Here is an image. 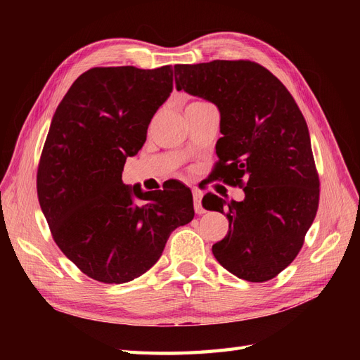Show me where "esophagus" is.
<instances>
[{
	"label": "esophagus",
	"instance_id": "obj_1",
	"mask_svg": "<svg viewBox=\"0 0 360 360\" xmlns=\"http://www.w3.org/2000/svg\"><path fill=\"white\" fill-rule=\"evenodd\" d=\"M192 193H193V207H195V213L197 214H202L204 213V209L201 205V200H202V193L201 191L198 189H192Z\"/></svg>",
	"mask_w": 360,
	"mask_h": 360
}]
</instances>
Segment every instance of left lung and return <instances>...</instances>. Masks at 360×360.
<instances>
[{"label":"left lung","instance_id":"obj_1","mask_svg":"<svg viewBox=\"0 0 360 360\" xmlns=\"http://www.w3.org/2000/svg\"><path fill=\"white\" fill-rule=\"evenodd\" d=\"M174 76L177 90L217 106L214 179L245 191L243 201L202 198L207 210L226 213L230 222L213 255L240 279H274L297 257L320 201L303 114L285 85L254 61L176 64Z\"/></svg>","mask_w":360,"mask_h":360}]
</instances>
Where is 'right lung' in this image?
Returning <instances> with one entry per match:
<instances>
[{
  "label": "right lung",
  "instance_id": "right-lung-1",
  "mask_svg": "<svg viewBox=\"0 0 360 360\" xmlns=\"http://www.w3.org/2000/svg\"><path fill=\"white\" fill-rule=\"evenodd\" d=\"M172 91V68H93L53 114L37 169V197L53 240L82 274L129 282L156 264L169 234L193 219L192 192L127 186L122 172Z\"/></svg>",
  "mask_w": 360,
  "mask_h": 360
}]
</instances>
